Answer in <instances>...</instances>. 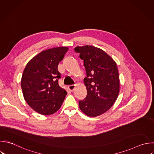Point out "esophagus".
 <instances>
[{
  "instance_id": "obj_1",
  "label": "esophagus",
  "mask_w": 154,
  "mask_h": 154,
  "mask_svg": "<svg viewBox=\"0 0 154 154\" xmlns=\"http://www.w3.org/2000/svg\"><path fill=\"white\" fill-rule=\"evenodd\" d=\"M75 88V85H70L69 86V89L71 91H73L74 90Z\"/></svg>"
}]
</instances>
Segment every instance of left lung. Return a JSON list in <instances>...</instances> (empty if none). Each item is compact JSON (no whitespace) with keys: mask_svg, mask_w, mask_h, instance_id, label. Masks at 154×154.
<instances>
[{"mask_svg":"<svg viewBox=\"0 0 154 154\" xmlns=\"http://www.w3.org/2000/svg\"><path fill=\"white\" fill-rule=\"evenodd\" d=\"M75 52L84 61L87 96L79 101L80 109L89 117L100 116L113 105L120 90L116 63L103 50L93 46H77Z\"/></svg>","mask_w":154,"mask_h":154,"instance_id":"left-lung-1","label":"left lung"}]
</instances>
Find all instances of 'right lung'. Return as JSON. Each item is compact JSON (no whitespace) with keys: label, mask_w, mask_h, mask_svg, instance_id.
I'll return each mask as SVG.
<instances>
[{"label":"right lung","mask_w":154,"mask_h":154,"mask_svg":"<svg viewBox=\"0 0 154 154\" xmlns=\"http://www.w3.org/2000/svg\"><path fill=\"white\" fill-rule=\"evenodd\" d=\"M68 49L58 47L43 51L32 58L24 69L21 80L24 99L39 114H54L67 94L58 84L61 74L58 66Z\"/></svg>","instance_id":"right-lung-1"}]
</instances>
